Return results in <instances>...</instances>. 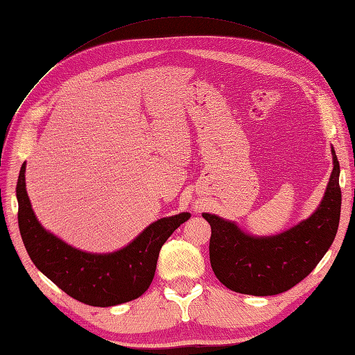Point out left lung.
Returning a JSON list of instances; mask_svg holds the SVG:
<instances>
[{"mask_svg":"<svg viewBox=\"0 0 355 355\" xmlns=\"http://www.w3.org/2000/svg\"><path fill=\"white\" fill-rule=\"evenodd\" d=\"M331 157L333 170L320 206L282 234L254 237L235 222L202 213L211 227V270L223 286L243 295H278L302 282L323 259L336 237L342 202L339 161L333 148Z\"/></svg>","mask_w":355,"mask_h":355,"instance_id":"8db88e82","label":"left lung"}]
</instances>
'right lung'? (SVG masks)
Segmentation results:
<instances>
[{"label": "right lung", "mask_w": 355, "mask_h": 355, "mask_svg": "<svg viewBox=\"0 0 355 355\" xmlns=\"http://www.w3.org/2000/svg\"><path fill=\"white\" fill-rule=\"evenodd\" d=\"M26 164L17 179V220L31 261L71 297L92 306H114L144 295L157 268L161 247L191 213L158 219L123 249L87 253L75 249L42 228L35 218L25 185Z\"/></svg>", "instance_id": "add662e5"}]
</instances>
